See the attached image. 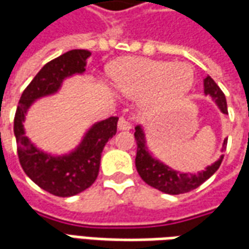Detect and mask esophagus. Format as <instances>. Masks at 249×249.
<instances>
[{
	"label": "esophagus",
	"instance_id": "1",
	"mask_svg": "<svg viewBox=\"0 0 249 249\" xmlns=\"http://www.w3.org/2000/svg\"><path fill=\"white\" fill-rule=\"evenodd\" d=\"M117 126H119V129L121 130H128L132 128V123H130L128 119H125V117H120Z\"/></svg>",
	"mask_w": 249,
	"mask_h": 249
}]
</instances>
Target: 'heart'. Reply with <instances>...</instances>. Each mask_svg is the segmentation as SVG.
Returning <instances> with one entry per match:
<instances>
[{"label": "heart", "mask_w": 249, "mask_h": 249, "mask_svg": "<svg viewBox=\"0 0 249 249\" xmlns=\"http://www.w3.org/2000/svg\"><path fill=\"white\" fill-rule=\"evenodd\" d=\"M114 87L130 98L145 96L153 109L171 107L189 90L193 71L187 64L129 58L112 71Z\"/></svg>", "instance_id": "obj_1"}]
</instances>
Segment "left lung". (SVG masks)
Listing matches in <instances>:
<instances>
[{
  "mask_svg": "<svg viewBox=\"0 0 249 249\" xmlns=\"http://www.w3.org/2000/svg\"><path fill=\"white\" fill-rule=\"evenodd\" d=\"M204 92H205V94H209L213 98L214 103L217 104V107L223 113L228 114L224 93L209 76L205 77V80H204ZM135 139L136 142H137L136 168H137V172L140 175V178L148 185L156 188L164 193H169V195H180V193H187L191 192L192 189H196L219 169L220 164L223 161V156H221L214 164H212L211 167L207 168L203 172L197 173V175L180 173L178 171H172L171 168L155 160L149 155V152L146 151L144 132L140 126H136ZM225 145H227V142H224V145H223L224 149Z\"/></svg>",
  "mask_w": 249,
  "mask_h": 249,
  "instance_id": "1",
  "label": "left lung"
}]
</instances>
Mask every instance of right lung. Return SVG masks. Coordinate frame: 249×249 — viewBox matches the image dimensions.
<instances>
[{"label":"right lung","instance_id":"obj_1","mask_svg":"<svg viewBox=\"0 0 249 249\" xmlns=\"http://www.w3.org/2000/svg\"><path fill=\"white\" fill-rule=\"evenodd\" d=\"M89 56L90 52L74 49L48 62L25 88L14 116L17 153L24 172L44 191L60 197L77 195L96 181L101 153L117 132L119 117L113 116L93 125L76 151L64 157L48 156L38 151L25 136L22 121L36 98L57 92L65 77L85 71Z\"/></svg>","mask_w":249,"mask_h":249}]
</instances>
